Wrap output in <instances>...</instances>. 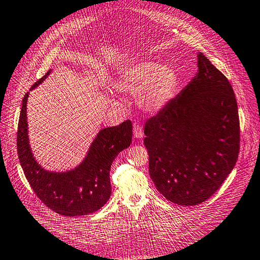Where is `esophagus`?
Segmentation results:
<instances>
[{
	"label": "esophagus",
	"instance_id": "1",
	"mask_svg": "<svg viewBox=\"0 0 260 260\" xmlns=\"http://www.w3.org/2000/svg\"><path fill=\"white\" fill-rule=\"evenodd\" d=\"M133 134L135 139H142L143 137V129H142V127L140 125H134L133 126Z\"/></svg>",
	"mask_w": 260,
	"mask_h": 260
}]
</instances>
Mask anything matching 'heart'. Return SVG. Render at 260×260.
Segmentation results:
<instances>
[{
	"instance_id": "heart-1",
	"label": "heart",
	"mask_w": 260,
	"mask_h": 260,
	"mask_svg": "<svg viewBox=\"0 0 260 260\" xmlns=\"http://www.w3.org/2000/svg\"><path fill=\"white\" fill-rule=\"evenodd\" d=\"M178 83V73L171 65L142 60L121 71L115 85L121 93L137 95V105L142 110L156 114L175 98ZM109 100L111 104H118L113 96Z\"/></svg>"
}]
</instances>
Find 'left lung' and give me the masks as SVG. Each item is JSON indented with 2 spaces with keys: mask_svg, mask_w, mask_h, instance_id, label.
Wrapping results in <instances>:
<instances>
[{
  "mask_svg": "<svg viewBox=\"0 0 260 260\" xmlns=\"http://www.w3.org/2000/svg\"><path fill=\"white\" fill-rule=\"evenodd\" d=\"M197 68L144 128L151 179L168 201L182 206L201 204L221 187L236 166L240 142L230 82L201 52Z\"/></svg>",
  "mask_w": 260,
  "mask_h": 260,
  "instance_id": "1",
  "label": "left lung"
}]
</instances>
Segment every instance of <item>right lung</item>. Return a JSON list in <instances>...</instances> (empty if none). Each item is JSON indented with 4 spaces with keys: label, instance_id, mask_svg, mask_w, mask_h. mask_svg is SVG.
<instances>
[{
    "label": "right lung",
    "instance_id": "1",
    "mask_svg": "<svg viewBox=\"0 0 260 260\" xmlns=\"http://www.w3.org/2000/svg\"><path fill=\"white\" fill-rule=\"evenodd\" d=\"M52 73L49 70L30 91L42 84ZM29 92L22 100L18 125V155L20 164L35 194L50 210L65 216L89 215L100 210L111 194L110 168L115 157L132 143L133 126L126 120L118 126L101 128L84 159L73 169L52 171L36 159L28 135L27 103Z\"/></svg>",
    "mask_w": 260,
    "mask_h": 260
}]
</instances>
